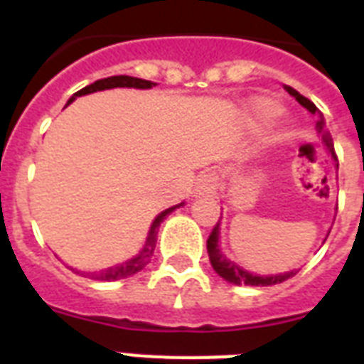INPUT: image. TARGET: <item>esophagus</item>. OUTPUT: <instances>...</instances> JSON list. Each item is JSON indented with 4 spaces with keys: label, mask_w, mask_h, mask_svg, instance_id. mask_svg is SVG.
I'll return each instance as SVG.
<instances>
[{
    "label": "esophagus",
    "mask_w": 364,
    "mask_h": 364,
    "mask_svg": "<svg viewBox=\"0 0 364 364\" xmlns=\"http://www.w3.org/2000/svg\"><path fill=\"white\" fill-rule=\"evenodd\" d=\"M217 188H219V177L208 171V173H202L194 183V196L196 198H200V196H215Z\"/></svg>",
    "instance_id": "34e87169"
}]
</instances>
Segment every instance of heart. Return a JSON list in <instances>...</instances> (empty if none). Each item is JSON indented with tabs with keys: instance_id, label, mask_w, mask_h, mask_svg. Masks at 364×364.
I'll return each mask as SVG.
<instances>
[{
	"instance_id": "heart-1",
	"label": "heart",
	"mask_w": 364,
	"mask_h": 364,
	"mask_svg": "<svg viewBox=\"0 0 364 364\" xmlns=\"http://www.w3.org/2000/svg\"><path fill=\"white\" fill-rule=\"evenodd\" d=\"M282 105L274 102L270 98H253L249 100L245 107H243L242 122L249 132H260L268 128L272 122L276 121L277 117L282 115ZM291 136V132L283 130L279 134L282 139H287Z\"/></svg>"
}]
</instances>
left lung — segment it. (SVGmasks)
Wrapping results in <instances>:
<instances>
[{
  "label": "left lung",
  "mask_w": 364,
  "mask_h": 364,
  "mask_svg": "<svg viewBox=\"0 0 364 364\" xmlns=\"http://www.w3.org/2000/svg\"><path fill=\"white\" fill-rule=\"evenodd\" d=\"M285 90H287L291 96H293L296 102H299L304 109H308L311 113V115H317L319 119H317L316 122V130L317 134L321 136L323 143H325V151H327L328 154H331V159L336 162V168H338V160H336V154H334V145H333V139H331V136H328L327 128H325V119H323V113H319V109H317L316 105H314V102H310L308 98H304L302 94L296 92L293 87H289V85H285ZM331 232V230H328ZM328 236V234H327ZM221 219H219V223L215 225V228H213V232L210 234V238H208V255H210V262L211 266H213V270L219 274V276L225 279V282L232 283V285H249V287H268V285H277V283L285 282V279H289V277H293L294 274L299 270H291V272H283V274H268V276H260V274H253V272L245 270V268H242L240 264H236L234 260H230L227 257V255L223 253L221 249Z\"/></svg>",
  "instance_id": "8db88e82"
}]
</instances>
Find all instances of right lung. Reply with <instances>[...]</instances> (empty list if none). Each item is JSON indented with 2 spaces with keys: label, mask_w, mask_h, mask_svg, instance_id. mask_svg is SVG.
<instances>
[{
  "label": "right lung",
  "mask_w": 364,
  "mask_h": 364,
  "mask_svg": "<svg viewBox=\"0 0 364 364\" xmlns=\"http://www.w3.org/2000/svg\"><path fill=\"white\" fill-rule=\"evenodd\" d=\"M153 87H156V82L145 81V79H137V77L130 75H113L107 77V79H100V81L88 85V87L81 88L79 92H75L70 100H68V104L65 105H70L71 102L75 98H79V96H87V94L100 92V90H109V88H141V90H147V88ZM181 205H185V202H181V204L177 205H171V208L160 211L159 215L154 217V221L151 223V228H149L145 245H143L141 251H139L136 257L124 260L121 264L109 266V268H105V270L88 272L87 276L90 277V279H98V282H117V279H124V277H130L134 276V274H137L139 270H143L145 264L151 260V255H153L154 247H156V236H159L160 223L164 221L171 211L177 210V208H181ZM71 270H73V268H71ZM81 274H85V272H81Z\"/></svg>",
  "instance_id": "1"
}]
</instances>
